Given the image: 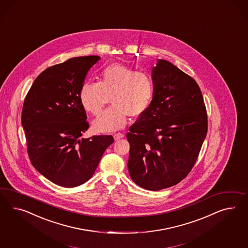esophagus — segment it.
Masks as SVG:
<instances>
[{"label":"esophagus","instance_id":"34e87169","mask_svg":"<svg viewBox=\"0 0 248 248\" xmlns=\"http://www.w3.org/2000/svg\"><path fill=\"white\" fill-rule=\"evenodd\" d=\"M123 137H124V134H121V133H117V134H114V138L115 141H117V140H119L121 138H123Z\"/></svg>","mask_w":248,"mask_h":248}]
</instances>
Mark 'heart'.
I'll return each instance as SVG.
<instances>
[{
    "mask_svg": "<svg viewBox=\"0 0 248 248\" xmlns=\"http://www.w3.org/2000/svg\"><path fill=\"white\" fill-rule=\"evenodd\" d=\"M155 91L156 83L151 74L114 63L102 69L99 82L87 81L82 85L79 100L87 112L96 116L112 99L113 107L93 122L94 131L109 133L124 127L129 115L144 114Z\"/></svg>",
    "mask_w": 248,
    "mask_h": 248,
    "instance_id": "obj_1",
    "label": "heart"
}]
</instances>
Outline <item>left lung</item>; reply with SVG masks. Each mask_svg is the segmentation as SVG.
I'll use <instances>...</instances> for the list:
<instances>
[{
    "label": "left lung",
    "instance_id": "1",
    "mask_svg": "<svg viewBox=\"0 0 248 248\" xmlns=\"http://www.w3.org/2000/svg\"><path fill=\"white\" fill-rule=\"evenodd\" d=\"M154 100L129 128L128 170L138 186H174L194 166L208 132L206 106L197 82L167 61L153 69Z\"/></svg>",
    "mask_w": 248,
    "mask_h": 248
}]
</instances>
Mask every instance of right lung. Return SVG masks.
<instances>
[{
    "instance_id": "add662e5",
    "label": "right lung",
    "mask_w": 248,
    "mask_h": 248,
    "mask_svg": "<svg viewBox=\"0 0 248 248\" xmlns=\"http://www.w3.org/2000/svg\"><path fill=\"white\" fill-rule=\"evenodd\" d=\"M99 56L72 58L38 76L24 99L21 124L29 158L47 180L65 187L87 182L94 173L112 135L80 139L89 127L79 91Z\"/></svg>"
}]
</instances>
